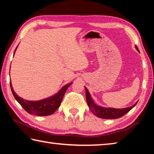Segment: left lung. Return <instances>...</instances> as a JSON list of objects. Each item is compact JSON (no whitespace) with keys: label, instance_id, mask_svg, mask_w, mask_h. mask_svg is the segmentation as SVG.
Returning <instances> with one entry per match:
<instances>
[{"label":"left lung","instance_id":"left-lung-1","mask_svg":"<svg viewBox=\"0 0 154 154\" xmlns=\"http://www.w3.org/2000/svg\"><path fill=\"white\" fill-rule=\"evenodd\" d=\"M135 48L139 51V49L137 46ZM85 89V97H86V101L88 106L92 113L100 118L103 119H116L119 118L127 113L128 112L134 107L137 105V102L134 104L133 106H129V107L124 108V109H113V108H105L102 106H98L94 103L92 98H91L89 92L86 88Z\"/></svg>","mask_w":154,"mask_h":154}]
</instances>
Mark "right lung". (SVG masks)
Wrapping results in <instances>:
<instances>
[{"mask_svg":"<svg viewBox=\"0 0 154 154\" xmlns=\"http://www.w3.org/2000/svg\"><path fill=\"white\" fill-rule=\"evenodd\" d=\"M16 49H15V50H16ZM71 83H70L62 87V89L55 95L38 101H29L20 98L15 93L12 88L11 82H10V87H11V92L15 98L20 104L21 106L26 111L28 112L29 114L35 115L37 116H46L53 114L59 108L64 94Z\"/></svg>","mask_w":154,"mask_h":154,"instance_id":"add662e5","label":"right lung"}]
</instances>
